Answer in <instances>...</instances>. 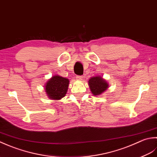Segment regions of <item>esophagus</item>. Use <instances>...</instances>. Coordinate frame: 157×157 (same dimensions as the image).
Masks as SVG:
<instances>
[{
    "label": "esophagus",
    "instance_id": "1",
    "mask_svg": "<svg viewBox=\"0 0 157 157\" xmlns=\"http://www.w3.org/2000/svg\"><path fill=\"white\" fill-rule=\"evenodd\" d=\"M76 78L77 79L78 81H81V80L82 79V76H76Z\"/></svg>",
    "mask_w": 157,
    "mask_h": 157
}]
</instances>
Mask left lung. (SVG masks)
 <instances>
[{"label":"left lung","instance_id":"obj_1","mask_svg":"<svg viewBox=\"0 0 157 157\" xmlns=\"http://www.w3.org/2000/svg\"><path fill=\"white\" fill-rule=\"evenodd\" d=\"M91 91L94 95H100L108 88V82L100 76H93L89 80Z\"/></svg>","mask_w":157,"mask_h":157}]
</instances>
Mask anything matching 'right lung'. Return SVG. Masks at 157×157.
Instances as JSON below:
<instances>
[{"label":"right lung","mask_w":157,"mask_h":157,"mask_svg":"<svg viewBox=\"0 0 157 157\" xmlns=\"http://www.w3.org/2000/svg\"><path fill=\"white\" fill-rule=\"evenodd\" d=\"M69 80L68 78L55 75L47 82L44 89L50 100H59L66 95Z\"/></svg>","instance_id":"add662e5"}]
</instances>
